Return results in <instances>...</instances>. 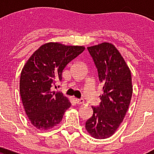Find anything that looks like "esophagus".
Instances as JSON below:
<instances>
[{"mask_svg":"<svg viewBox=\"0 0 154 154\" xmlns=\"http://www.w3.org/2000/svg\"><path fill=\"white\" fill-rule=\"evenodd\" d=\"M75 102L77 104H82L84 103V101L82 100H79V99H75Z\"/></svg>","mask_w":154,"mask_h":154,"instance_id":"1","label":"esophagus"}]
</instances>
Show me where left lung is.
<instances>
[{
	"instance_id": "1",
	"label": "left lung",
	"mask_w": 154,
	"mask_h": 154,
	"mask_svg": "<svg viewBox=\"0 0 154 154\" xmlns=\"http://www.w3.org/2000/svg\"><path fill=\"white\" fill-rule=\"evenodd\" d=\"M97 68L103 89L98 107L86 122V129L92 137L106 139L115 133L123 121L132 96L131 74L123 57L114 45L103 42L87 47Z\"/></svg>"
}]
</instances>
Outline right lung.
Masks as SVG:
<instances>
[{
  "label": "right lung",
  "instance_id": "1",
  "mask_svg": "<svg viewBox=\"0 0 154 154\" xmlns=\"http://www.w3.org/2000/svg\"><path fill=\"white\" fill-rule=\"evenodd\" d=\"M84 50V46L49 42L37 49L23 66L19 91L26 114L36 128L50 129L62 121L71 103L53 87L61 82L67 64Z\"/></svg>",
  "mask_w": 154,
  "mask_h": 154
}]
</instances>
